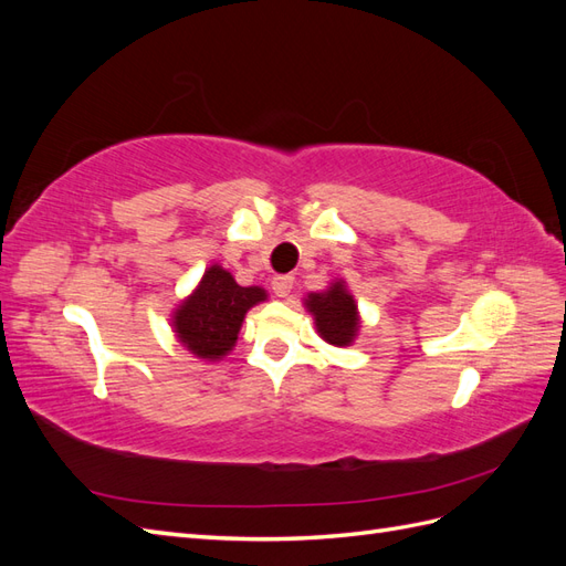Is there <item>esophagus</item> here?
Here are the masks:
<instances>
[{"label":"esophagus","mask_w":566,"mask_h":566,"mask_svg":"<svg viewBox=\"0 0 566 566\" xmlns=\"http://www.w3.org/2000/svg\"><path fill=\"white\" fill-rule=\"evenodd\" d=\"M271 285H273V293H276V297H287L290 293H293L295 279L293 276H276Z\"/></svg>","instance_id":"obj_1"}]
</instances>
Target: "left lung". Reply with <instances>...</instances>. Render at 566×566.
<instances>
[{
	"instance_id": "8db88e82",
	"label": "left lung",
	"mask_w": 566,
	"mask_h": 566,
	"mask_svg": "<svg viewBox=\"0 0 566 566\" xmlns=\"http://www.w3.org/2000/svg\"><path fill=\"white\" fill-rule=\"evenodd\" d=\"M304 306L312 312L318 335L335 347H349L361 321H358V310L345 281L331 283L323 293H312L304 300Z\"/></svg>"
}]
</instances>
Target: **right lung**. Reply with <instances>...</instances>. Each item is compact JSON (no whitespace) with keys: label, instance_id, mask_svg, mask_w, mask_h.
Instances as JSON below:
<instances>
[{"label":"right lung","instance_id":"right-lung-1","mask_svg":"<svg viewBox=\"0 0 566 566\" xmlns=\"http://www.w3.org/2000/svg\"><path fill=\"white\" fill-rule=\"evenodd\" d=\"M264 300V287L238 285L227 269L212 264L177 306L172 316L177 339L202 361H219L235 347L248 310Z\"/></svg>","mask_w":566,"mask_h":566}]
</instances>
